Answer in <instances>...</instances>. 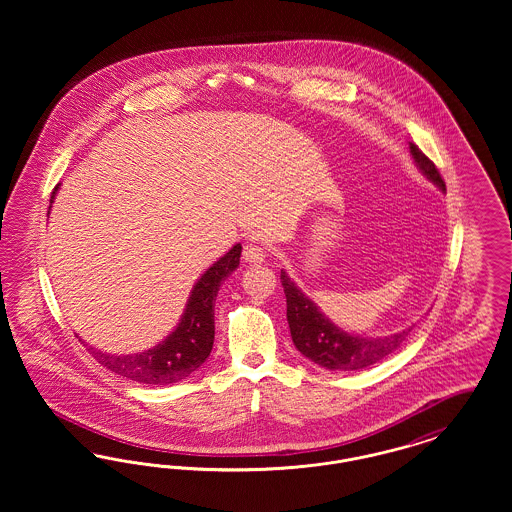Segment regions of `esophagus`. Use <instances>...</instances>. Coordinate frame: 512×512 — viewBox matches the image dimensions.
<instances>
[{"instance_id":"1","label":"esophagus","mask_w":512,"mask_h":512,"mask_svg":"<svg viewBox=\"0 0 512 512\" xmlns=\"http://www.w3.org/2000/svg\"><path fill=\"white\" fill-rule=\"evenodd\" d=\"M265 257H267V251H265V247H263V245H245L244 259L247 261V263H253V265H257V263H263V261H265Z\"/></svg>"}]
</instances>
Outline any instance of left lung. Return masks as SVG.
<instances>
[{"label":"left lung","mask_w":512,"mask_h":512,"mask_svg":"<svg viewBox=\"0 0 512 512\" xmlns=\"http://www.w3.org/2000/svg\"><path fill=\"white\" fill-rule=\"evenodd\" d=\"M416 167L420 172L445 192V182L436 165L418 149L409 144ZM282 288L286 293L288 305V324L292 332L293 345L301 355H305L315 365L326 370H363L380 363L393 351H397L409 338L413 326L382 338H366L351 332H345L326 317L317 303L301 292L292 278L282 270L280 274Z\"/></svg>","instance_id":"1"}]
</instances>
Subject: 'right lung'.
<instances>
[{
    "label": "right lung",
    "instance_id": "right-lung-1",
    "mask_svg": "<svg viewBox=\"0 0 512 512\" xmlns=\"http://www.w3.org/2000/svg\"><path fill=\"white\" fill-rule=\"evenodd\" d=\"M57 190L59 184L55 186L49 203H53ZM240 255L242 244H236L213 267L203 272L188 297L178 326L155 347L132 355H111L92 345L88 351L96 357L99 365L140 384L167 386L188 378L207 361L213 349L215 299L220 284L240 265Z\"/></svg>",
    "mask_w": 512,
    "mask_h": 512
}]
</instances>
